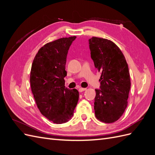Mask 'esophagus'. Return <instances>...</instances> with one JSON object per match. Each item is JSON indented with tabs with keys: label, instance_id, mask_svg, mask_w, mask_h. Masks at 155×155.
Masks as SVG:
<instances>
[{
	"label": "esophagus",
	"instance_id": "1",
	"mask_svg": "<svg viewBox=\"0 0 155 155\" xmlns=\"http://www.w3.org/2000/svg\"><path fill=\"white\" fill-rule=\"evenodd\" d=\"M86 90H87V88H79V91L80 92L85 91H86Z\"/></svg>",
	"mask_w": 155,
	"mask_h": 155
}]
</instances>
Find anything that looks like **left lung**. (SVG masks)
<instances>
[{"label": "left lung", "mask_w": 155, "mask_h": 155, "mask_svg": "<svg viewBox=\"0 0 155 155\" xmlns=\"http://www.w3.org/2000/svg\"><path fill=\"white\" fill-rule=\"evenodd\" d=\"M88 41L91 58L101 73V90H95V115L102 122L113 123L127 106L130 88L128 64L122 51L112 41L96 37Z\"/></svg>", "instance_id": "left-lung-1"}]
</instances>
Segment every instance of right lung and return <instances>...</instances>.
<instances>
[{"label": "right lung", "mask_w": 155, "mask_h": 155, "mask_svg": "<svg viewBox=\"0 0 155 155\" xmlns=\"http://www.w3.org/2000/svg\"><path fill=\"white\" fill-rule=\"evenodd\" d=\"M76 36L45 44L35 55L30 72V86L41 113L54 124L72 118L78 99L77 89L64 87L68 50Z\"/></svg>", "instance_id": "right-lung-1"}]
</instances>
